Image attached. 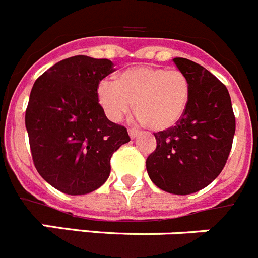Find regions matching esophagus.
<instances>
[{"instance_id": "34e87169", "label": "esophagus", "mask_w": 258, "mask_h": 258, "mask_svg": "<svg viewBox=\"0 0 258 258\" xmlns=\"http://www.w3.org/2000/svg\"><path fill=\"white\" fill-rule=\"evenodd\" d=\"M128 135H130V138L135 139V138H136V136H138V135H139V131H138V130L130 128V130H128Z\"/></svg>"}]
</instances>
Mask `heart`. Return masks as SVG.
<instances>
[{"instance_id":"1","label":"heart","mask_w":258,"mask_h":258,"mask_svg":"<svg viewBox=\"0 0 258 258\" xmlns=\"http://www.w3.org/2000/svg\"><path fill=\"white\" fill-rule=\"evenodd\" d=\"M97 97L109 119H122L134 108L138 118L155 131L172 128L187 108L190 82L177 69L136 67L119 78H104L97 86Z\"/></svg>"}]
</instances>
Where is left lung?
Returning a JSON list of instances; mask_svg holds the SVG:
<instances>
[{
    "mask_svg": "<svg viewBox=\"0 0 258 258\" xmlns=\"http://www.w3.org/2000/svg\"><path fill=\"white\" fill-rule=\"evenodd\" d=\"M173 62L190 82L184 115L172 128L154 134L157 148L146 158V171L159 189L186 196L210 185L226 164L235 134L226 86L191 60Z\"/></svg>",
    "mask_w": 258,
    "mask_h": 258,
    "instance_id": "8db88e82",
    "label": "left lung"
}]
</instances>
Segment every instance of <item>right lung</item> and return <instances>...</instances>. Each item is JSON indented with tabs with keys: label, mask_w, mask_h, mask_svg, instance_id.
<instances>
[{
	"label": "right lung",
	"mask_w": 258,
	"mask_h": 258,
	"mask_svg": "<svg viewBox=\"0 0 258 258\" xmlns=\"http://www.w3.org/2000/svg\"><path fill=\"white\" fill-rule=\"evenodd\" d=\"M113 66L77 55L56 62L32 87L25 127L33 163L43 180L69 196L100 187L113 153L130 141L126 127L106 118L97 97Z\"/></svg>",
	"instance_id": "right-lung-1"
}]
</instances>
